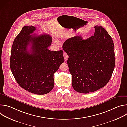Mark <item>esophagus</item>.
Wrapping results in <instances>:
<instances>
[{
    "label": "esophagus",
    "instance_id": "esophagus-1",
    "mask_svg": "<svg viewBox=\"0 0 127 127\" xmlns=\"http://www.w3.org/2000/svg\"><path fill=\"white\" fill-rule=\"evenodd\" d=\"M63 55H64V59H65V61H66L68 58V55H67V54L66 53H64L63 54Z\"/></svg>",
    "mask_w": 127,
    "mask_h": 127
}]
</instances>
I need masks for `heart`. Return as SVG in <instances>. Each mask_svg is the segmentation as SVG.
Segmentation results:
<instances>
[{
  "mask_svg": "<svg viewBox=\"0 0 127 127\" xmlns=\"http://www.w3.org/2000/svg\"><path fill=\"white\" fill-rule=\"evenodd\" d=\"M55 43H57V42H55Z\"/></svg>",
  "mask_w": 127,
  "mask_h": 127,
  "instance_id": "b5f03b06",
  "label": "heart"
}]
</instances>
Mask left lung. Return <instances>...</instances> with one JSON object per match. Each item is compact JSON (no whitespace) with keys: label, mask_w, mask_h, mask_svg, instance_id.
Returning a JSON list of instances; mask_svg holds the SVG:
<instances>
[{"label":"left lung","mask_w":127,"mask_h":127,"mask_svg":"<svg viewBox=\"0 0 127 127\" xmlns=\"http://www.w3.org/2000/svg\"><path fill=\"white\" fill-rule=\"evenodd\" d=\"M94 35L86 40L74 37L66 40L63 50L69 56L67 64L72 84L78 93L88 94L104 87L115 66L114 44L101 26L95 27Z\"/></svg>","instance_id":"8db88e82"}]
</instances>
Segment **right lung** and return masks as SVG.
<instances>
[{"mask_svg": "<svg viewBox=\"0 0 127 127\" xmlns=\"http://www.w3.org/2000/svg\"><path fill=\"white\" fill-rule=\"evenodd\" d=\"M36 30L25 26L13 41L10 66L19 85L31 93L42 95L54 86V74L64 62L63 51H50L52 38L47 34H31ZM29 44L30 50H27Z\"/></svg>", "mask_w": 127, "mask_h": 127, "instance_id": "1", "label": "right lung"}]
</instances>
